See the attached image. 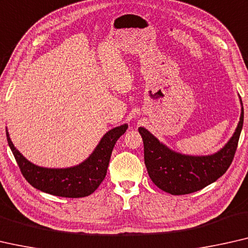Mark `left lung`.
Segmentation results:
<instances>
[{
  "label": "left lung",
  "instance_id": "1",
  "mask_svg": "<svg viewBox=\"0 0 248 248\" xmlns=\"http://www.w3.org/2000/svg\"><path fill=\"white\" fill-rule=\"evenodd\" d=\"M241 118L232 138L219 151L208 156H189L171 150L143 127V155L148 175L161 190L171 195H186L201 190L224 175L234 159L244 123Z\"/></svg>",
  "mask_w": 248,
  "mask_h": 248
}]
</instances>
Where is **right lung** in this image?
Returning <instances> with one entry per match:
<instances>
[{
    "mask_svg": "<svg viewBox=\"0 0 248 248\" xmlns=\"http://www.w3.org/2000/svg\"><path fill=\"white\" fill-rule=\"evenodd\" d=\"M127 129L128 124H124L109 130L86 160L69 168H44L32 164L14 147L7 130L6 139L22 175L30 185L59 197L80 198L91 195L105 179L113 147Z\"/></svg>",
    "mask_w": 248,
    "mask_h": 248,
    "instance_id": "1",
    "label": "right lung"
}]
</instances>
